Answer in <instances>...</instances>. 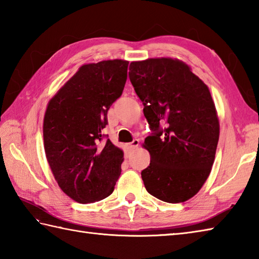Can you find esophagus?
<instances>
[{
  "label": "esophagus",
  "instance_id": "1",
  "mask_svg": "<svg viewBox=\"0 0 259 259\" xmlns=\"http://www.w3.org/2000/svg\"><path fill=\"white\" fill-rule=\"evenodd\" d=\"M138 146H139V140L138 139H135L133 142H131V144L126 145V148H128L129 150H135Z\"/></svg>",
  "mask_w": 259,
  "mask_h": 259
}]
</instances>
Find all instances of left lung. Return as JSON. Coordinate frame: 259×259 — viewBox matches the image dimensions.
<instances>
[{
    "mask_svg": "<svg viewBox=\"0 0 259 259\" xmlns=\"http://www.w3.org/2000/svg\"><path fill=\"white\" fill-rule=\"evenodd\" d=\"M129 78L152 130L144 147L150 164L141 171L147 191L170 203L194 197L216 155L219 120L208 87L178 59L130 63Z\"/></svg>",
    "mask_w": 259,
    "mask_h": 259,
    "instance_id": "obj_1",
    "label": "left lung"
}]
</instances>
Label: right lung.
<instances>
[{
	"mask_svg": "<svg viewBox=\"0 0 259 259\" xmlns=\"http://www.w3.org/2000/svg\"><path fill=\"white\" fill-rule=\"evenodd\" d=\"M129 62L107 60L81 65L48 103L43 120L47 160L60 188L80 203L112 194L123 151L101 130L107 113L122 95Z\"/></svg>",
	"mask_w": 259,
	"mask_h": 259,
	"instance_id": "right-lung-1",
	"label": "right lung"
}]
</instances>
